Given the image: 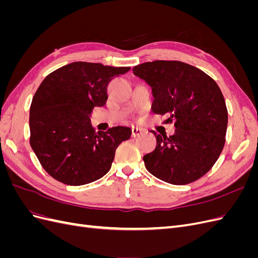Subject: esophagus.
<instances>
[{
	"mask_svg": "<svg viewBox=\"0 0 258 258\" xmlns=\"http://www.w3.org/2000/svg\"><path fill=\"white\" fill-rule=\"evenodd\" d=\"M143 130L141 128H138V127H132L131 128V136L132 138H137L139 137L140 135H142Z\"/></svg>",
	"mask_w": 258,
	"mask_h": 258,
	"instance_id": "obj_1",
	"label": "esophagus"
}]
</instances>
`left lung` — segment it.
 Returning a JSON list of instances; mask_svg holds the SVG:
<instances>
[{
	"label": "left lung",
	"mask_w": 258,
	"mask_h": 258,
	"mask_svg": "<svg viewBox=\"0 0 258 258\" xmlns=\"http://www.w3.org/2000/svg\"><path fill=\"white\" fill-rule=\"evenodd\" d=\"M152 87L155 114L174 120L175 134L154 135L155 150L146 154L145 168L173 185L197 181L213 167L226 141L228 112L215 81L198 68L181 61L156 60L132 69Z\"/></svg>",
	"instance_id": "left-lung-1"
}]
</instances>
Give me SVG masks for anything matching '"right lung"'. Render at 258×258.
Instances as JSON below:
<instances>
[{"mask_svg":"<svg viewBox=\"0 0 258 258\" xmlns=\"http://www.w3.org/2000/svg\"><path fill=\"white\" fill-rule=\"evenodd\" d=\"M129 67L72 62L45 77L30 106V145L50 176L72 186L104 176L131 129L96 132L89 116L107 100V85Z\"/></svg>","mask_w":258,"mask_h":258,"instance_id":"obj_1","label":"right lung"}]
</instances>
